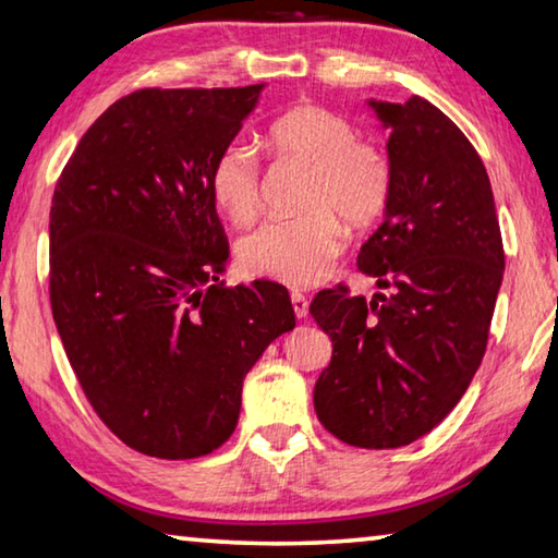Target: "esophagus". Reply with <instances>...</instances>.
Returning <instances> with one entry per match:
<instances>
[{"instance_id":"1","label":"esophagus","mask_w":558,"mask_h":558,"mask_svg":"<svg viewBox=\"0 0 558 558\" xmlns=\"http://www.w3.org/2000/svg\"><path fill=\"white\" fill-rule=\"evenodd\" d=\"M290 303H293V311H295V315L300 317V320H303V317H307V307H311V303H307V298L303 295V293H295L290 295Z\"/></svg>"}]
</instances>
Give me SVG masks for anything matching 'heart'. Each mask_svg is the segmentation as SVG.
Wrapping results in <instances>:
<instances>
[{
  "label": "heart",
  "mask_w": 558,
  "mask_h": 558,
  "mask_svg": "<svg viewBox=\"0 0 558 558\" xmlns=\"http://www.w3.org/2000/svg\"><path fill=\"white\" fill-rule=\"evenodd\" d=\"M268 144L286 161L311 166L300 206L305 214L270 220L245 235L238 260L251 276L290 288L327 278L342 253L344 233L367 228L385 214L392 196V163L383 148L357 138V129L325 106L303 104L268 126ZM210 196L235 226H247L260 210V161L253 148L228 144L208 173Z\"/></svg>",
  "instance_id": "heart-1"
}]
</instances>
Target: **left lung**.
Masks as SVG:
<instances>
[{
  "instance_id": "1",
  "label": "left lung",
  "mask_w": 558,
  "mask_h": 558,
  "mask_svg": "<svg viewBox=\"0 0 558 558\" xmlns=\"http://www.w3.org/2000/svg\"><path fill=\"white\" fill-rule=\"evenodd\" d=\"M369 106L390 131L392 196L357 268L392 293L315 295L332 360L313 402L344 445L395 449L435 429L480 369L504 245L489 175L457 123L420 96Z\"/></svg>"
}]
</instances>
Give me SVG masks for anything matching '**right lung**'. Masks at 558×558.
I'll list each match as a JSON object with an SVG mask.
<instances>
[{
    "mask_svg": "<svg viewBox=\"0 0 558 558\" xmlns=\"http://www.w3.org/2000/svg\"><path fill=\"white\" fill-rule=\"evenodd\" d=\"M260 88L123 96L57 181L51 315L94 412L141 454L193 459L223 445L247 369L295 327L278 282L218 280L228 238L208 173Z\"/></svg>",
    "mask_w": 558,
    "mask_h": 558,
    "instance_id": "add662e5",
    "label": "right lung"
}]
</instances>
